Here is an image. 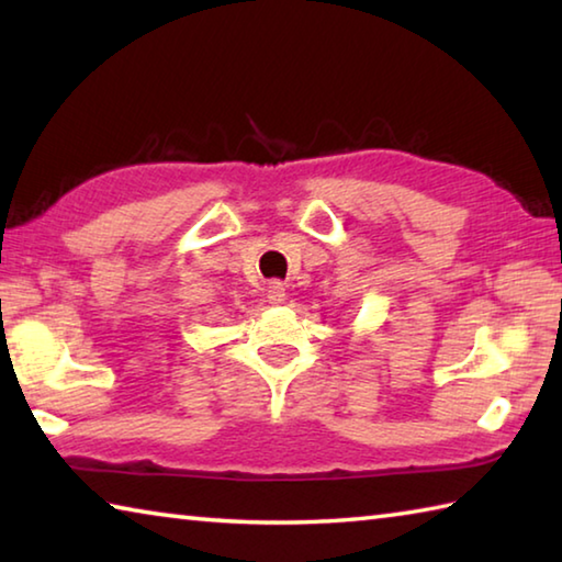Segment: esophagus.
<instances>
[{
  "label": "esophagus",
  "instance_id": "obj_1",
  "mask_svg": "<svg viewBox=\"0 0 562 562\" xmlns=\"http://www.w3.org/2000/svg\"><path fill=\"white\" fill-rule=\"evenodd\" d=\"M268 300H270L272 304H282V302H284V288H282V282H270V284H268Z\"/></svg>",
  "mask_w": 562,
  "mask_h": 562
}]
</instances>
